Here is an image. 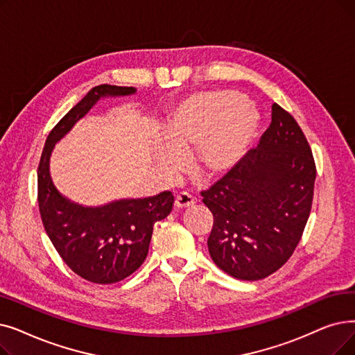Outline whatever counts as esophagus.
<instances>
[{"label": "esophagus", "instance_id": "esophagus-1", "mask_svg": "<svg viewBox=\"0 0 355 355\" xmlns=\"http://www.w3.org/2000/svg\"><path fill=\"white\" fill-rule=\"evenodd\" d=\"M175 207L178 209H182V207H190L194 205V197L187 193V191H180L177 196H175Z\"/></svg>", "mask_w": 355, "mask_h": 355}]
</instances>
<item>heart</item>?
<instances>
[{
    "mask_svg": "<svg viewBox=\"0 0 355 355\" xmlns=\"http://www.w3.org/2000/svg\"><path fill=\"white\" fill-rule=\"evenodd\" d=\"M258 123V113L239 92H196L178 104L165 123V145L155 149V159L165 173H175L182 166L178 152L196 146V171L205 178L225 175L250 148Z\"/></svg>",
    "mask_w": 355,
    "mask_h": 355,
    "instance_id": "1",
    "label": "heart"
}]
</instances>
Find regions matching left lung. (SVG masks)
Here are the masks:
<instances>
[{"instance_id": "1", "label": "left lung", "mask_w": 355, "mask_h": 355, "mask_svg": "<svg viewBox=\"0 0 355 355\" xmlns=\"http://www.w3.org/2000/svg\"><path fill=\"white\" fill-rule=\"evenodd\" d=\"M316 166L297 121L274 103L257 148L202 191L213 214L207 246L214 264L238 280L266 279L295 252L309 219Z\"/></svg>"}]
</instances>
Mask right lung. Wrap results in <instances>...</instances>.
<instances>
[{
  "label": "right lung",
  "instance_id": "obj_1",
  "mask_svg": "<svg viewBox=\"0 0 355 355\" xmlns=\"http://www.w3.org/2000/svg\"><path fill=\"white\" fill-rule=\"evenodd\" d=\"M135 92L133 87L107 84L88 91L51 130L37 168V202L46 234L65 264L96 284L121 282L144 264L153 225L173 210L174 196L164 191L153 197L123 198L98 207H84L56 190L49 174V159L55 144L101 97Z\"/></svg>",
  "mask_w": 355,
  "mask_h": 355
}]
</instances>
